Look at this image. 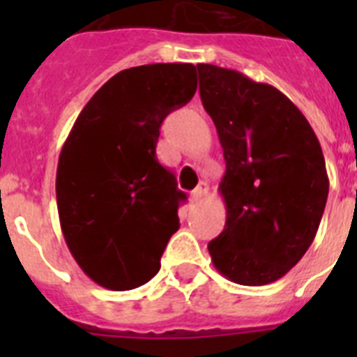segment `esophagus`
Wrapping results in <instances>:
<instances>
[{"instance_id": "34e87169", "label": "esophagus", "mask_w": 357, "mask_h": 357, "mask_svg": "<svg viewBox=\"0 0 357 357\" xmlns=\"http://www.w3.org/2000/svg\"><path fill=\"white\" fill-rule=\"evenodd\" d=\"M207 193H209V184H207V182H200V184L195 188L193 193H191V200L200 202L202 198L207 197Z\"/></svg>"}]
</instances>
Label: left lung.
Listing matches in <instances>:
<instances>
[{
	"label": "left lung",
	"instance_id": "left-lung-1",
	"mask_svg": "<svg viewBox=\"0 0 357 357\" xmlns=\"http://www.w3.org/2000/svg\"><path fill=\"white\" fill-rule=\"evenodd\" d=\"M200 98L225 157V229L207 245L232 282H275L311 247L329 195L317 134L295 103L234 69L198 64Z\"/></svg>",
	"mask_w": 357,
	"mask_h": 357
}]
</instances>
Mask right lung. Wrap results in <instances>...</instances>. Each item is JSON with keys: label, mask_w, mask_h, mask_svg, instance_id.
Returning a JSON list of instances; mask_svg holds the SVG:
<instances>
[{"label": "right lung", "mask_w": 357, "mask_h": 357, "mask_svg": "<svg viewBox=\"0 0 357 357\" xmlns=\"http://www.w3.org/2000/svg\"><path fill=\"white\" fill-rule=\"evenodd\" d=\"M197 93V66L123 69L82 109L56 168V207L69 252L114 291L159 272L185 193L157 160L164 118Z\"/></svg>", "instance_id": "obj_1"}]
</instances>
